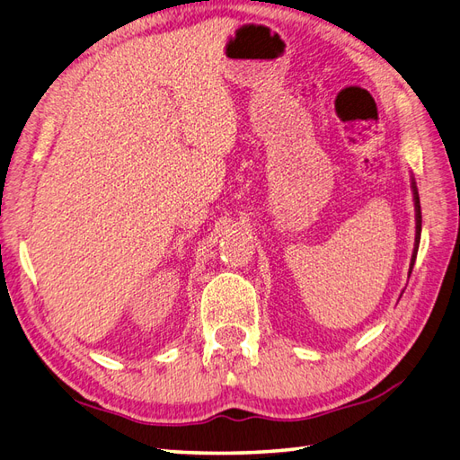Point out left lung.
<instances>
[{
	"instance_id": "1",
	"label": "left lung",
	"mask_w": 460,
	"mask_h": 460,
	"mask_svg": "<svg viewBox=\"0 0 460 460\" xmlns=\"http://www.w3.org/2000/svg\"><path fill=\"white\" fill-rule=\"evenodd\" d=\"M411 192H414V208H416V243H414V252H411V261H410V274H411V268H414V262H416L420 234H421V208H420V194H418L414 176H411Z\"/></svg>"
}]
</instances>
